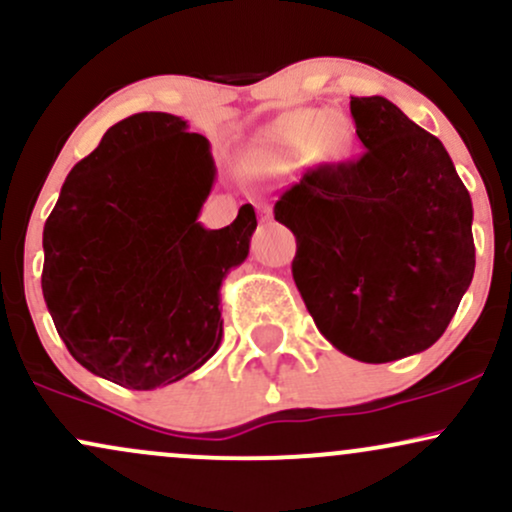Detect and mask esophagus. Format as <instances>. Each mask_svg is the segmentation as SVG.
<instances>
[{"label":"esophagus","mask_w":512,"mask_h":512,"mask_svg":"<svg viewBox=\"0 0 512 512\" xmlns=\"http://www.w3.org/2000/svg\"><path fill=\"white\" fill-rule=\"evenodd\" d=\"M257 209H260V214H262L264 221L272 219V207H269V204H260V207H257Z\"/></svg>","instance_id":"obj_1"}]
</instances>
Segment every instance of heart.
I'll use <instances>...</instances> for the list:
<instances>
[{
  "mask_svg": "<svg viewBox=\"0 0 512 512\" xmlns=\"http://www.w3.org/2000/svg\"><path fill=\"white\" fill-rule=\"evenodd\" d=\"M351 144V127L339 113L296 110L262 134L257 151L269 163L298 161L313 151L317 161L339 163L351 154Z\"/></svg>",
  "mask_w": 512,
  "mask_h": 512,
  "instance_id": "obj_1",
  "label": "heart"
}]
</instances>
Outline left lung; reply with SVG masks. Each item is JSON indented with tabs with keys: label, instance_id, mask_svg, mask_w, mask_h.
<instances>
[{
	"label": "left lung",
	"instance_id": "obj_1",
	"mask_svg": "<svg viewBox=\"0 0 512 512\" xmlns=\"http://www.w3.org/2000/svg\"><path fill=\"white\" fill-rule=\"evenodd\" d=\"M356 161L308 170L274 204L291 272L342 354L387 363L443 337L474 276L472 197L438 137L383 96L351 98Z\"/></svg>",
	"mask_w": 512,
	"mask_h": 512
}]
</instances>
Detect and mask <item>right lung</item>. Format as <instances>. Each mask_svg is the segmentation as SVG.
<instances>
[{"instance_id": "1", "label": "right lung", "mask_w": 512, "mask_h": 512, "mask_svg": "<svg viewBox=\"0 0 512 512\" xmlns=\"http://www.w3.org/2000/svg\"><path fill=\"white\" fill-rule=\"evenodd\" d=\"M216 180L209 139L187 120L137 113L72 168L43 231V296L69 354L127 390L195 373L223 337L221 284L257 228L199 211Z\"/></svg>"}]
</instances>
